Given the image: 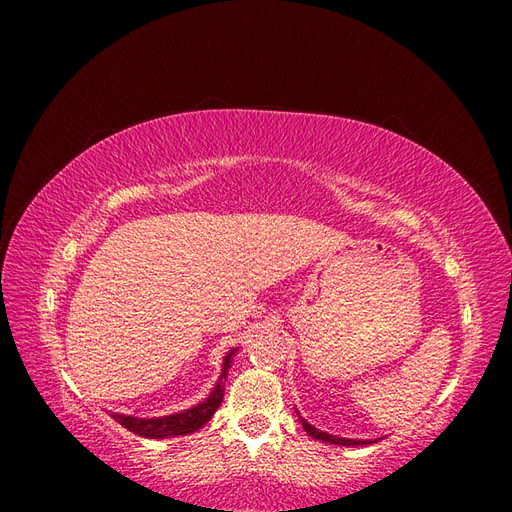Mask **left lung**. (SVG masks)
<instances>
[{"mask_svg":"<svg viewBox=\"0 0 512 512\" xmlns=\"http://www.w3.org/2000/svg\"><path fill=\"white\" fill-rule=\"evenodd\" d=\"M294 412H297L299 421H301L303 429L309 433V436L316 438V440H322V442L337 444V446H365V444H374V442H378V440H380V438H376V440H352V438H339V436H331V433H327V431H320V429H316L314 425H309V423L305 421V418L299 414V410H297V408H294Z\"/></svg>","mask_w":512,"mask_h":512,"instance_id":"obj_1","label":"left lung"}]
</instances>
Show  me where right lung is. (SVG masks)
Masks as SVG:
<instances>
[{"label": "right lung", "mask_w": 512, "mask_h": 512, "mask_svg": "<svg viewBox=\"0 0 512 512\" xmlns=\"http://www.w3.org/2000/svg\"><path fill=\"white\" fill-rule=\"evenodd\" d=\"M239 352V348H232L226 352L224 363H222V374L215 382L213 391L209 393V397L200 404L181 410L175 414L168 416H153V418H138V416H130V414H117L111 412V416L119 425L126 427L128 431L136 433V436L143 438H151V440H164V438H175V436H185V433H194L205 423L211 421V416L215 414V410L220 408L222 399H224V382L228 378V369L232 365V359Z\"/></svg>", "instance_id": "right-lung-1"}]
</instances>
